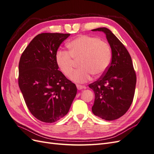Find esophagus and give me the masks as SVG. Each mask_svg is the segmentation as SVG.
Returning a JSON list of instances; mask_svg holds the SVG:
<instances>
[{
  "mask_svg": "<svg viewBox=\"0 0 154 154\" xmlns=\"http://www.w3.org/2000/svg\"><path fill=\"white\" fill-rule=\"evenodd\" d=\"M77 88L78 90H82V89H85L86 88L85 86H83V85H76Z\"/></svg>",
  "mask_w": 154,
  "mask_h": 154,
  "instance_id": "34e87169",
  "label": "esophagus"
}]
</instances>
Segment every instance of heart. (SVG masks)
<instances>
[{
	"label": "heart",
	"mask_w": 154,
	"mask_h": 154,
	"mask_svg": "<svg viewBox=\"0 0 154 154\" xmlns=\"http://www.w3.org/2000/svg\"><path fill=\"white\" fill-rule=\"evenodd\" d=\"M69 52L59 51L56 62L61 71L66 76L73 71L75 60H79L80 69L71 76L76 83H85L90 80L92 74L100 76L109 67L111 60V50L109 44L94 36L82 35L68 44Z\"/></svg>",
	"instance_id": "heart-1"
}]
</instances>
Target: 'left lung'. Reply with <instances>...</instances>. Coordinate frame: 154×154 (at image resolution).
I'll return each instance as SVG.
<instances>
[{
    "instance_id": "1",
    "label": "left lung",
    "mask_w": 154,
    "mask_h": 154,
    "mask_svg": "<svg viewBox=\"0 0 154 154\" xmlns=\"http://www.w3.org/2000/svg\"><path fill=\"white\" fill-rule=\"evenodd\" d=\"M92 31L103 32L112 51V60L103 76L88 85L94 92L92 113L112 121L122 117L131 105L136 84V75L127 49L110 30L100 27Z\"/></svg>"
}]
</instances>
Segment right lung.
<instances>
[{
	"label": "right lung",
	"mask_w": 154,
	"mask_h": 154,
	"mask_svg": "<svg viewBox=\"0 0 154 154\" xmlns=\"http://www.w3.org/2000/svg\"><path fill=\"white\" fill-rule=\"evenodd\" d=\"M71 34L36 35L22 54L18 85L30 112L38 120L54 123L66 116L77 88L58 71L57 50Z\"/></svg>",
	"instance_id": "right-lung-1"
}]
</instances>
